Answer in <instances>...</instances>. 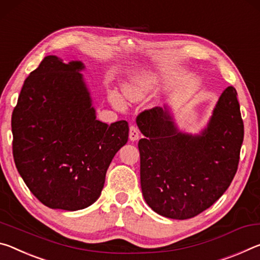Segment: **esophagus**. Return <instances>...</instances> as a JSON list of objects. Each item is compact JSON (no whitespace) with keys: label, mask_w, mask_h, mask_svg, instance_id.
<instances>
[{"label":"esophagus","mask_w":260,"mask_h":260,"mask_svg":"<svg viewBox=\"0 0 260 260\" xmlns=\"http://www.w3.org/2000/svg\"><path fill=\"white\" fill-rule=\"evenodd\" d=\"M129 138H130V140H133V142H135V140H137L139 138V131L137 129V126H135V125L130 126Z\"/></svg>","instance_id":"1"}]
</instances>
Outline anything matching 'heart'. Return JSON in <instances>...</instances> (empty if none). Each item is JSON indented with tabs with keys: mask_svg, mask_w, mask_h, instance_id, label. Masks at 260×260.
<instances>
[{
	"mask_svg": "<svg viewBox=\"0 0 260 260\" xmlns=\"http://www.w3.org/2000/svg\"><path fill=\"white\" fill-rule=\"evenodd\" d=\"M155 84V78L152 75H143L140 77L136 78L133 83L126 85L124 87V94L127 99L133 101L142 100L144 98H146L150 93L153 91ZM110 101L112 104L117 108L124 107V100H123L122 95L116 91H113L110 93Z\"/></svg>",
	"mask_w": 260,
	"mask_h": 260,
	"instance_id": "obj_1",
	"label": "heart"
}]
</instances>
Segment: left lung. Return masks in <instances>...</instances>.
<instances>
[{
    "label": "left lung",
    "mask_w": 260,
    "mask_h": 260,
    "mask_svg": "<svg viewBox=\"0 0 260 260\" xmlns=\"http://www.w3.org/2000/svg\"><path fill=\"white\" fill-rule=\"evenodd\" d=\"M136 121L145 136L138 142L142 192L156 213L176 220L193 218L231 185L244 137L233 86L222 92L201 135L178 131L167 108L144 110Z\"/></svg>",
    "instance_id": "obj_1"
}]
</instances>
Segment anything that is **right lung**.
Instances as JSON below:
<instances>
[{
    "mask_svg": "<svg viewBox=\"0 0 260 260\" xmlns=\"http://www.w3.org/2000/svg\"><path fill=\"white\" fill-rule=\"evenodd\" d=\"M49 55L25 79L12 112V153L19 175L50 208L83 210L102 191L106 173L129 137L126 121H98L80 70Z\"/></svg>",
    "mask_w": 260,
    "mask_h": 260,
    "instance_id": "add662e5",
    "label": "right lung"
}]
</instances>
